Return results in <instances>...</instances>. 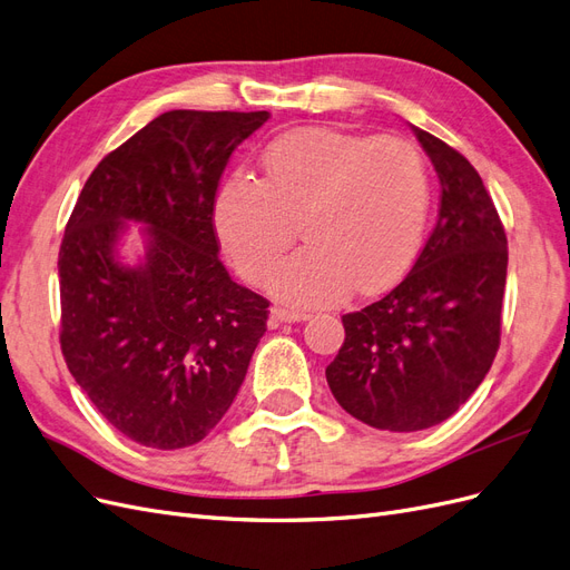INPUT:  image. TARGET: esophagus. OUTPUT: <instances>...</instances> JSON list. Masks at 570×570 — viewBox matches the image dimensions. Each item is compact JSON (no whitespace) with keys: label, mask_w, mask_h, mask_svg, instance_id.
Wrapping results in <instances>:
<instances>
[{"label":"esophagus","mask_w":570,"mask_h":570,"mask_svg":"<svg viewBox=\"0 0 570 570\" xmlns=\"http://www.w3.org/2000/svg\"><path fill=\"white\" fill-rule=\"evenodd\" d=\"M309 315L301 309H288L282 305H274L269 309V326H279V324H291V322H307Z\"/></svg>","instance_id":"obj_1"}]
</instances>
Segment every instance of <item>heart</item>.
<instances>
[{
  "instance_id": "1",
  "label": "heart",
  "mask_w": 570,
  "mask_h": 570,
  "mask_svg": "<svg viewBox=\"0 0 570 570\" xmlns=\"http://www.w3.org/2000/svg\"><path fill=\"white\" fill-rule=\"evenodd\" d=\"M265 179L234 175L217 191L213 223L234 267L261 282L293 244L307 246L272 272L269 288L296 305H332L347 293L395 286L419 258L429 175L402 137L298 127L263 156Z\"/></svg>"
}]
</instances>
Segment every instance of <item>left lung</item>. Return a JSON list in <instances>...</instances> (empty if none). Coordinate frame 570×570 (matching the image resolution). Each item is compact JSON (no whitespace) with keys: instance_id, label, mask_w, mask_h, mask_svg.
<instances>
[{"instance_id":"8db88e82","label":"left lung","mask_w":570,"mask_h":570,"mask_svg":"<svg viewBox=\"0 0 570 570\" xmlns=\"http://www.w3.org/2000/svg\"><path fill=\"white\" fill-rule=\"evenodd\" d=\"M412 130L440 179L438 223L391 293L343 315L345 341L326 381L338 405L381 431L450 419L479 389L500 347L507 234L473 165Z\"/></svg>"}]
</instances>
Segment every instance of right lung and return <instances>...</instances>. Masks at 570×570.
<instances>
[{"mask_svg":"<svg viewBox=\"0 0 570 570\" xmlns=\"http://www.w3.org/2000/svg\"><path fill=\"white\" fill-rule=\"evenodd\" d=\"M267 111H168L89 175L59 250L61 353L108 424L179 450L225 416L267 332L269 303L219 263L215 191ZM127 222L145 258L125 266Z\"/></svg>","mask_w":570,"mask_h":570,"instance_id":"right-lung-1","label":"right lung"}]
</instances>
